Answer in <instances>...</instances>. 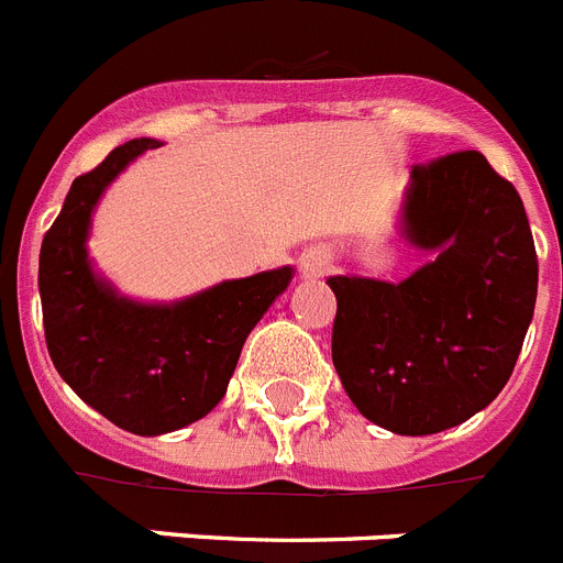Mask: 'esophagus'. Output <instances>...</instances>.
I'll use <instances>...</instances> for the list:
<instances>
[{"instance_id": "34e87169", "label": "esophagus", "mask_w": 563, "mask_h": 563, "mask_svg": "<svg viewBox=\"0 0 563 563\" xmlns=\"http://www.w3.org/2000/svg\"><path fill=\"white\" fill-rule=\"evenodd\" d=\"M332 271V253L324 247H310L301 253V276L305 278H321Z\"/></svg>"}]
</instances>
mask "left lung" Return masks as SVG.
Instances as JSON below:
<instances>
[{"instance_id": "1", "label": "left lung", "mask_w": 563, "mask_h": 563, "mask_svg": "<svg viewBox=\"0 0 563 563\" xmlns=\"http://www.w3.org/2000/svg\"><path fill=\"white\" fill-rule=\"evenodd\" d=\"M400 236L429 262L402 282L330 276L332 363L366 420L402 437L471 420L510 380L539 262L516 188L479 152L411 168Z\"/></svg>"}]
</instances>
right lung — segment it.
<instances>
[{
	"instance_id": "right-lung-1",
	"label": "right lung",
	"mask_w": 563,
	"mask_h": 563,
	"mask_svg": "<svg viewBox=\"0 0 563 563\" xmlns=\"http://www.w3.org/2000/svg\"><path fill=\"white\" fill-rule=\"evenodd\" d=\"M157 146L129 141L76 177L38 253L53 366L87 406L141 437L186 429L225 397L245 338L296 273L285 265L228 278L177 301H137L101 276L87 247L92 213L118 174Z\"/></svg>"
}]
</instances>
